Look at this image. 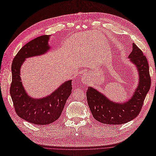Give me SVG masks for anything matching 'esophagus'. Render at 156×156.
Masks as SVG:
<instances>
[{
    "label": "esophagus",
    "instance_id": "obj_1",
    "mask_svg": "<svg viewBox=\"0 0 156 156\" xmlns=\"http://www.w3.org/2000/svg\"><path fill=\"white\" fill-rule=\"evenodd\" d=\"M82 80L84 83V84H87L89 82V79H88V76H87V74L83 75V76L82 77Z\"/></svg>",
    "mask_w": 156,
    "mask_h": 156
}]
</instances>
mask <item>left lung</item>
<instances>
[{
    "instance_id": "obj_1",
    "label": "left lung",
    "mask_w": 156,
    "mask_h": 156,
    "mask_svg": "<svg viewBox=\"0 0 156 156\" xmlns=\"http://www.w3.org/2000/svg\"><path fill=\"white\" fill-rule=\"evenodd\" d=\"M136 66L139 81L130 98L122 103L110 100L104 94L92 87L87 90V101L95 119L108 125H122L138 115L151 85L149 66L147 57L134 43L132 51L128 57Z\"/></svg>"
}]
</instances>
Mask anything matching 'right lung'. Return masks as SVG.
Segmentation results:
<instances>
[{
	"label": "right lung",
	"instance_id": "right-lung-1",
	"mask_svg": "<svg viewBox=\"0 0 156 156\" xmlns=\"http://www.w3.org/2000/svg\"><path fill=\"white\" fill-rule=\"evenodd\" d=\"M50 35H42L30 41L19 51L12 65V82L10 95L17 114L23 119L37 125H46L58 119L72 94V80L62 83L50 94L41 98L30 96L21 81L20 68L27 58L44 55L51 47Z\"/></svg>",
	"mask_w": 156,
	"mask_h": 156
}]
</instances>
